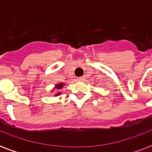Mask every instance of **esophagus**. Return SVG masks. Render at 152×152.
I'll return each instance as SVG.
<instances>
[{
	"instance_id": "1",
	"label": "esophagus",
	"mask_w": 152,
	"mask_h": 152,
	"mask_svg": "<svg viewBox=\"0 0 152 152\" xmlns=\"http://www.w3.org/2000/svg\"><path fill=\"white\" fill-rule=\"evenodd\" d=\"M84 80H85V77H84V76H80V77H78V78H77V80L79 81H83Z\"/></svg>"
}]
</instances>
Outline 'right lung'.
I'll list each match as a JSON object with an SVG mask.
<instances>
[{
    "mask_svg": "<svg viewBox=\"0 0 152 152\" xmlns=\"http://www.w3.org/2000/svg\"><path fill=\"white\" fill-rule=\"evenodd\" d=\"M64 86V83H57V84H56L55 85V87L53 88V89H57V90H60L61 88H62V87ZM59 95H61V92L60 91H58V92L55 95V96H58Z\"/></svg>",
    "mask_w": 152,
    "mask_h": 152,
    "instance_id": "right-lung-1",
    "label": "right lung"
}]
</instances>
